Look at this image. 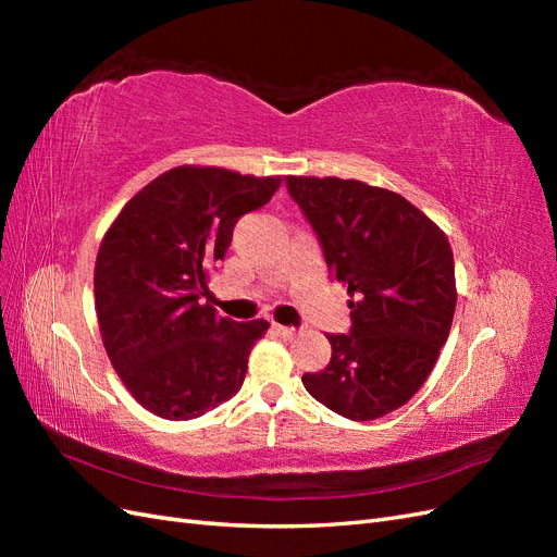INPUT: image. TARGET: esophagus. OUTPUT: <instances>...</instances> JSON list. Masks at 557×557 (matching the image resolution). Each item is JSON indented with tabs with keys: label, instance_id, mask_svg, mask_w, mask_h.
I'll return each instance as SVG.
<instances>
[{
	"label": "esophagus",
	"instance_id": "obj_1",
	"mask_svg": "<svg viewBox=\"0 0 557 557\" xmlns=\"http://www.w3.org/2000/svg\"><path fill=\"white\" fill-rule=\"evenodd\" d=\"M274 330L283 336V339H295V336L299 334V330L290 327V325H274Z\"/></svg>",
	"mask_w": 557,
	"mask_h": 557
}]
</instances>
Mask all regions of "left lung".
<instances>
[{
	"label": "left lung",
	"mask_w": 557,
	"mask_h": 557,
	"mask_svg": "<svg viewBox=\"0 0 557 557\" xmlns=\"http://www.w3.org/2000/svg\"><path fill=\"white\" fill-rule=\"evenodd\" d=\"M285 185L332 278L356 297L348 334H327L330 364L301 383L344 418H381L418 393L448 339L458 297L450 244L397 193L334 176Z\"/></svg>",
	"instance_id": "8db88e82"
}]
</instances>
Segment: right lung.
Returning a JSON list of instances; mask_svg holds the SVG:
<instances>
[{"instance_id":"right-lung-1","label":"right lung","mask_w":557,"mask_h":557,"mask_svg":"<svg viewBox=\"0 0 557 557\" xmlns=\"http://www.w3.org/2000/svg\"><path fill=\"white\" fill-rule=\"evenodd\" d=\"M281 178L176 166L117 213L95 264L102 342L132 397L166 420H190L239 393L267 320L221 318L205 299L232 230L264 207Z\"/></svg>"}]
</instances>
